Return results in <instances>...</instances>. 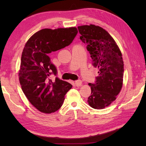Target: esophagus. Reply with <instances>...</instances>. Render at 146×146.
Returning a JSON list of instances; mask_svg holds the SVG:
<instances>
[{
  "mask_svg": "<svg viewBox=\"0 0 146 146\" xmlns=\"http://www.w3.org/2000/svg\"><path fill=\"white\" fill-rule=\"evenodd\" d=\"M75 84L76 86H80L81 85H82V81H81L80 80H77L75 81Z\"/></svg>",
  "mask_w": 146,
  "mask_h": 146,
  "instance_id": "1",
  "label": "esophagus"
}]
</instances>
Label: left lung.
Returning <instances> with one entry per match:
<instances>
[{"mask_svg":"<svg viewBox=\"0 0 146 146\" xmlns=\"http://www.w3.org/2000/svg\"><path fill=\"white\" fill-rule=\"evenodd\" d=\"M80 39L87 45L92 64L99 76L91 86L88 102L91 108L101 110L110 106L122 86L123 62L122 53L112 36L105 29L93 24L78 27Z\"/></svg>","mask_w":146,"mask_h":146,"instance_id":"left-lung-1","label":"left lung"}]
</instances>
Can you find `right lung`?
I'll use <instances>...</instances> for the list:
<instances>
[{
	"label": "right lung",
	"mask_w": 146,
	"mask_h": 146,
	"mask_svg": "<svg viewBox=\"0 0 146 146\" xmlns=\"http://www.w3.org/2000/svg\"><path fill=\"white\" fill-rule=\"evenodd\" d=\"M78 33L75 27L55 29H43L29 39L21 56L19 81L26 97L38 111L51 113L62 106L64 97L72 85L57 76L49 53L70 45Z\"/></svg>",
	"instance_id": "right-lung-1"
}]
</instances>
